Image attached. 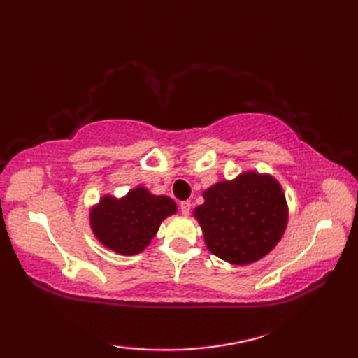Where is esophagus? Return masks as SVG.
<instances>
[{
  "label": "esophagus",
  "instance_id": "esophagus-1",
  "mask_svg": "<svg viewBox=\"0 0 358 358\" xmlns=\"http://www.w3.org/2000/svg\"><path fill=\"white\" fill-rule=\"evenodd\" d=\"M180 210L183 215H189V212H191V201H181Z\"/></svg>",
  "mask_w": 358,
  "mask_h": 358
}]
</instances>
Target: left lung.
I'll list each match as a JSON object with an SVG mask.
<instances>
[{
	"mask_svg": "<svg viewBox=\"0 0 358 358\" xmlns=\"http://www.w3.org/2000/svg\"><path fill=\"white\" fill-rule=\"evenodd\" d=\"M194 210L212 254L232 264L260 260L275 248L287 224L283 189L271 175L245 172L204 191Z\"/></svg>",
	"mask_w": 358,
	"mask_h": 358,
	"instance_id": "1",
	"label": "left lung"
}]
</instances>
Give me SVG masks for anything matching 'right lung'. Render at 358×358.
I'll return each instance as SVG.
<instances>
[{
  "label": "right lung",
  "instance_id": "right-lung-1",
  "mask_svg": "<svg viewBox=\"0 0 358 358\" xmlns=\"http://www.w3.org/2000/svg\"><path fill=\"white\" fill-rule=\"evenodd\" d=\"M175 212L177 204L169 196L136 187L120 200L103 196L90 210V226L106 248L121 255H135L155 237L163 220Z\"/></svg>",
  "mask_w": 358,
  "mask_h": 358
}]
</instances>
